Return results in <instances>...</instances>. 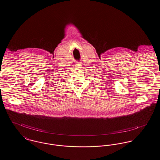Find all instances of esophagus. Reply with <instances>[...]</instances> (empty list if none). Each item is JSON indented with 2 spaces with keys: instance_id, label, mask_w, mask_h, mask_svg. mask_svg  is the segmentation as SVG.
Returning a JSON list of instances; mask_svg holds the SVG:
<instances>
[{
  "instance_id": "1",
  "label": "esophagus",
  "mask_w": 160,
  "mask_h": 160,
  "mask_svg": "<svg viewBox=\"0 0 160 160\" xmlns=\"http://www.w3.org/2000/svg\"><path fill=\"white\" fill-rule=\"evenodd\" d=\"M80 64H77V67H80ZM78 68H81V67H78Z\"/></svg>"
}]
</instances>
